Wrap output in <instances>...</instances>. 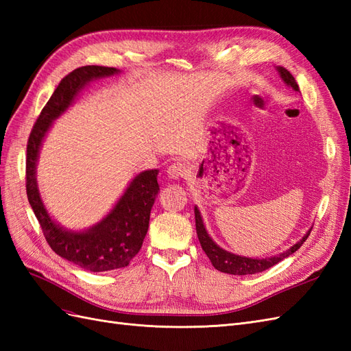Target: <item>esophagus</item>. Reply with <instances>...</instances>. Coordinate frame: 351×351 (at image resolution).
I'll list each match as a JSON object with an SVG mask.
<instances>
[{
	"label": "esophagus",
	"mask_w": 351,
	"mask_h": 351,
	"mask_svg": "<svg viewBox=\"0 0 351 351\" xmlns=\"http://www.w3.org/2000/svg\"><path fill=\"white\" fill-rule=\"evenodd\" d=\"M167 174H168L169 178L178 180V178H182L186 174V167L182 162H174V164H171V165L167 168Z\"/></svg>",
	"instance_id": "esophagus-1"
}]
</instances>
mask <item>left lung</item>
I'll return each instance as SVG.
<instances>
[{"instance_id":"left-lung-1","label":"left lung","mask_w":351,"mask_h":351,"mask_svg":"<svg viewBox=\"0 0 351 351\" xmlns=\"http://www.w3.org/2000/svg\"><path fill=\"white\" fill-rule=\"evenodd\" d=\"M277 70H278L280 76H281V79L284 80L287 86L293 88L294 90L299 92V86H297V82L294 80L293 74L284 67H278ZM195 219H196V232H197V239L200 241V246H202V249H204V252L206 253V256L209 258L212 265H214V268L221 271V272L231 274V275L258 274V272H262L265 269L274 267V265H277L278 262H281L287 256H290V254H293L295 250H299L302 244L306 241L307 237H309L311 231H312V228H311L302 237V240L297 241L294 246H291L289 250H285L280 254H275V256H271V258L253 259V258H246V256H239V254L230 253L224 249H221L218 244L209 237L208 231L204 226V221H202L200 212L196 206H195Z\"/></svg>"}]
</instances>
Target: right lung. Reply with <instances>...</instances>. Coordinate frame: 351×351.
I'll return each mask as SVG.
<instances>
[{"mask_svg": "<svg viewBox=\"0 0 351 351\" xmlns=\"http://www.w3.org/2000/svg\"><path fill=\"white\" fill-rule=\"evenodd\" d=\"M117 73L120 70L102 66H83L69 73L40 111L27 141L26 192L44 236L58 256L90 272L124 268L139 253L159 190L158 169L137 174L110 214L97 226L84 231H70L57 224L45 209L36 183V162L42 141L52 121L70 107L90 80Z\"/></svg>", "mask_w": 351, "mask_h": 351, "instance_id": "right-lung-1", "label": "right lung"}]
</instances>
